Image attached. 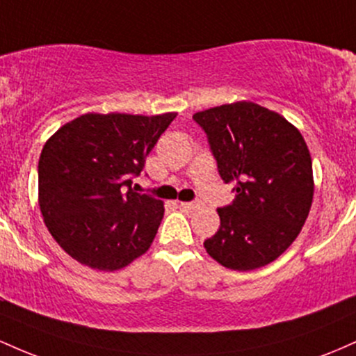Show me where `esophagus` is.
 <instances>
[{
    "label": "esophagus",
    "mask_w": 356,
    "mask_h": 356,
    "mask_svg": "<svg viewBox=\"0 0 356 356\" xmlns=\"http://www.w3.org/2000/svg\"><path fill=\"white\" fill-rule=\"evenodd\" d=\"M179 206H181V209H184V211H191V209H194V207H197V204L195 202H179Z\"/></svg>",
    "instance_id": "obj_1"
}]
</instances>
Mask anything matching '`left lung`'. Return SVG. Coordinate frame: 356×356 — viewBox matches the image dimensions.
Here are the masks:
<instances>
[{
    "instance_id": "8db88e82",
    "label": "left lung",
    "mask_w": 356,
    "mask_h": 356,
    "mask_svg": "<svg viewBox=\"0 0 356 356\" xmlns=\"http://www.w3.org/2000/svg\"><path fill=\"white\" fill-rule=\"evenodd\" d=\"M206 134L220 179L236 197L204 241L219 264L249 271L275 261L298 238L313 202V167L300 130L280 113L236 102L192 117Z\"/></svg>"
}]
</instances>
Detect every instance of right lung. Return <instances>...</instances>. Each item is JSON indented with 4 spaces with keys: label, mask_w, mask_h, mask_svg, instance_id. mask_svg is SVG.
<instances>
[{
    "label": "right lung",
    "mask_w": 356,
    "mask_h": 356,
    "mask_svg": "<svg viewBox=\"0 0 356 356\" xmlns=\"http://www.w3.org/2000/svg\"><path fill=\"white\" fill-rule=\"evenodd\" d=\"M177 113H85L56 130L38 162L40 209L67 254L100 271L150 248L164 204L132 189L145 157Z\"/></svg>",
    "instance_id": "add662e5"
}]
</instances>
